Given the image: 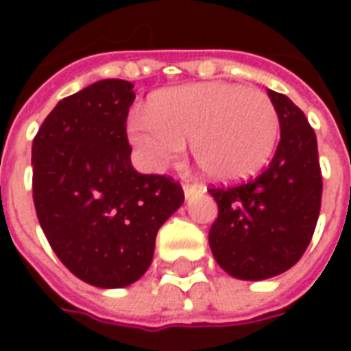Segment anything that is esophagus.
I'll use <instances>...</instances> for the list:
<instances>
[{
	"mask_svg": "<svg viewBox=\"0 0 351 351\" xmlns=\"http://www.w3.org/2000/svg\"><path fill=\"white\" fill-rule=\"evenodd\" d=\"M199 191L197 186H193V184H184V197L190 199L191 195H195Z\"/></svg>",
	"mask_w": 351,
	"mask_h": 351,
	"instance_id": "esophagus-1",
	"label": "esophagus"
}]
</instances>
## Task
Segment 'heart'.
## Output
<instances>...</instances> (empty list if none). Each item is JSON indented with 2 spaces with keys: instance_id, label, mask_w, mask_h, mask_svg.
Returning <instances> with one entry per match:
<instances>
[{
  "instance_id": "b5f03b06",
  "label": "heart",
  "mask_w": 351,
  "mask_h": 351,
  "mask_svg": "<svg viewBox=\"0 0 351 351\" xmlns=\"http://www.w3.org/2000/svg\"><path fill=\"white\" fill-rule=\"evenodd\" d=\"M131 116L128 137L143 165L160 171L178 158L182 141L199 173L213 182H237L271 160L280 135L278 110L267 93L228 82L161 90Z\"/></svg>"
}]
</instances>
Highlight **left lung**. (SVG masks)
<instances>
[{"label": "left lung", "mask_w": 351, "mask_h": 351, "mask_svg": "<svg viewBox=\"0 0 351 351\" xmlns=\"http://www.w3.org/2000/svg\"><path fill=\"white\" fill-rule=\"evenodd\" d=\"M269 97L280 118L269 167L248 182L208 190L218 203L210 250L239 280H267L291 269L310 244L322 206L316 133L287 95L269 90Z\"/></svg>", "instance_id": "left-lung-1"}]
</instances>
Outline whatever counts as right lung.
Wrapping results in <instances>:
<instances>
[{
    "label": "right lung",
    "mask_w": 351,
    "mask_h": 351,
    "mask_svg": "<svg viewBox=\"0 0 351 351\" xmlns=\"http://www.w3.org/2000/svg\"><path fill=\"white\" fill-rule=\"evenodd\" d=\"M128 80L107 79L52 108L32 146L34 203L60 261L86 284L125 287L150 267L158 229L184 203L171 176L131 165Z\"/></svg>",
    "instance_id": "obj_1"
}]
</instances>
